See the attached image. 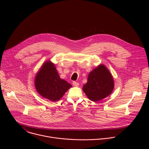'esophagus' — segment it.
I'll use <instances>...</instances> for the list:
<instances>
[{
    "instance_id": "1",
    "label": "esophagus",
    "mask_w": 149,
    "mask_h": 149,
    "mask_svg": "<svg viewBox=\"0 0 149 149\" xmlns=\"http://www.w3.org/2000/svg\"><path fill=\"white\" fill-rule=\"evenodd\" d=\"M72 84L74 87H78V86H79V83L77 82H75V81H73Z\"/></svg>"
}]
</instances>
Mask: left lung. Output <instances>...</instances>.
I'll return each mask as SVG.
<instances>
[{
  "label": "left lung",
  "mask_w": 149,
  "mask_h": 149,
  "mask_svg": "<svg viewBox=\"0 0 149 149\" xmlns=\"http://www.w3.org/2000/svg\"><path fill=\"white\" fill-rule=\"evenodd\" d=\"M114 87L111 73L105 66L101 64L90 72L82 90L90 100L98 101L111 94Z\"/></svg>",
  "instance_id": "left-lung-1"
}]
</instances>
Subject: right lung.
<instances>
[{"label": "right lung", "mask_w": 149, "mask_h": 149, "mask_svg": "<svg viewBox=\"0 0 149 149\" xmlns=\"http://www.w3.org/2000/svg\"><path fill=\"white\" fill-rule=\"evenodd\" d=\"M35 86L38 93L52 101L60 100L72 86L59 77L54 63L46 61L36 75Z\"/></svg>", "instance_id": "add662e5"}]
</instances>
